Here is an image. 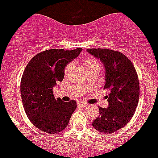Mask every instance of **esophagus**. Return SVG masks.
<instances>
[{
  "instance_id": "1",
  "label": "esophagus",
  "mask_w": 158,
  "mask_h": 158,
  "mask_svg": "<svg viewBox=\"0 0 158 158\" xmlns=\"http://www.w3.org/2000/svg\"><path fill=\"white\" fill-rule=\"evenodd\" d=\"M78 105H79V106H82V107H88V104L84 103V102H79Z\"/></svg>"
}]
</instances>
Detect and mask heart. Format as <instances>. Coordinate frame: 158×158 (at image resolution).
Returning a JSON list of instances; mask_svg holds the SVG:
<instances>
[{
    "mask_svg": "<svg viewBox=\"0 0 158 158\" xmlns=\"http://www.w3.org/2000/svg\"><path fill=\"white\" fill-rule=\"evenodd\" d=\"M83 64H84L86 70H90V69H99V70H101V65L93 57H88V58L85 59L83 61ZM72 66V63H69L68 65H66V66L65 67V74H67L70 71Z\"/></svg>",
    "mask_w": 158,
    "mask_h": 158,
    "instance_id": "heart-1",
    "label": "heart"
}]
</instances>
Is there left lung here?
<instances>
[{
	"instance_id": "8db88e82",
	"label": "left lung",
	"mask_w": 158,
	"mask_h": 158,
	"mask_svg": "<svg viewBox=\"0 0 158 158\" xmlns=\"http://www.w3.org/2000/svg\"><path fill=\"white\" fill-rule=\"evenodd\" d=\"M88 52L99 58L106 68L108 108L99 107L100 115L92 126L102 133H113L129 123L136 110L139 83L131 61L118 51L108 48H89Z\"/></svg>"
}]
</instances>
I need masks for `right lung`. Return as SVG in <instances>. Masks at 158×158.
Returning <instances> with one entry per match:
<instances>
[{
    "mask_svg": "<svg viewBox=\"0 0 158 158\" xmlns=\"http://www.w3.org/2000/svg\"><path fill=\"white\" fill-rule=\"evenodd\" d=\"M81 51V48L45 50L34 56L26 66L20 84L23 105L31 123L42 131L57 134L64 130L76 109L75 101L56 99L52 88L63 80L65 66Z\"/></svg>",
    "mask_w": 158,
    "mask_h": 158,
    "instance_id": "add662e5",
    "label": "right lung"
}]
</instances>
